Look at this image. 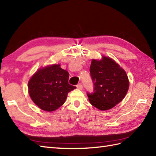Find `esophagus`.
<instances>
[{
	"label": "esophagus",
	"mask_w": 156,
	"mask_h": 156,
	"mask_svg": "<svg viewBox=\"0 0 156 156\" xmlns=\"http://www.w3.org/2000/svg\"><path fill=\"white\" fill-rule=\"evenodd\" d=\"M76 87H77V88L81 90V89H82V87H82V84L81 83H79L78 84L76 85Z\"/></svg>",
	"instance_id": "1"
}]
</instances>
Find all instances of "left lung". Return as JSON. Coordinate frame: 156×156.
<instances>
[{"label":"left lung","mask_w":156,"mask_h":156,"mask_svg":"<svg viewBox=\"0 0 156 156\" xmlns=\"http://www.w3.org/2000/svg\"><path fill=\"white\" fill-rule=\"evenodd\" d=\"M94 86L92 93L87 92L89 101L99 110L111 109L119 103L128 91L129 82L125 70L111 58L92 59L90 67Z\"/></svg>","instance_id":"8db88e82"}]
</instances>
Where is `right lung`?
Wrapping results in <instances>:
<instances>
[{
	"label": "right lung",
	"instance_id": "add662e5",
	"mask_svg": "<svg viewBox=\"0 0 156 156\" xmlns=\"http://www.w3.org/2000/svg\"><path fill=\"white\" fill-rule=\"evenodd\" d=\"M69 73L54 64L39 69L28 83L32 101L41 109L54 111L64 103L68 92L76 87L68 83Z\"/></svg>",
	"mask_w": 156,
	"mask_h": 156
}]
</instances>
